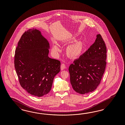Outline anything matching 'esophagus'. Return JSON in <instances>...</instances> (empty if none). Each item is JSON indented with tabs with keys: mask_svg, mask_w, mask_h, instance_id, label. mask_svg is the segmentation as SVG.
I'll return each instance as SVG.
<instances>
[{
	"mask_svg": "<svg viewBox=\"0 0 125 125\" xmlns=\"http://www.w3.org/2000/svg\"><path fill=\"white\" fill-rule=\"evenodd\" d=\"M61 70L62 71L63 70H64L66 68V66H65V64H64V63H63L61 65Z\"/></svg>",
	"mask_w": 125,
	"mask_h": 125,
	"instance_id": "obj_1",
	"label": "esophagus"
}]
</instances>
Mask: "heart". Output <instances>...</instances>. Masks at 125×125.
Listing matches in <instances>:
<instances>
[{
  "mask_svg": "<svg viewBox=\"0 0 125 125\" xmlns=\"http://www.w3.org/2000/svg\"><path fill=\"white\" fill-rule=\"evenodd\" d=\"M83 47L80 42H76L69 46L67 49V53L72 57H77L80 56L83 52ZM52 51L56 54L60 52L61 49L57 44H54L52 46Z\"/></svg>",
  "mask_w": 125,
  "mask_h": 125,
  "instance_id": "obj_1",
  "label": "heart"
}]
</instances>
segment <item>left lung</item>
<instances>
[{
    "label": "left lung",
    "mask_w": 125,
    "mask_h": 125,
    "mask_svg": "<svg viewBox=\"0 0 125 125\" xmlns=\"http://www.w3.org/2000/svg\"><path fill=\"white\" fill-rule=\"evenodd\" d=\"M106 47L100 34L94 42L69 68L73 89L80 94L94 91L100 84L106 64Z\"/></svg>",
    "instance_id": "1"
}]
</instances>
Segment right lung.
I'll use <instances>...</instances> for the list:
<instances>
[{"mask_svg":"<svg viewBox=\"0 0 125 125\" xmlns=\"http://www.w3.org/2000/svg\"><path fill=\"white\" fill-rule=\"evenodd\" d=\"M49 44L36 29L26 31L15 49L14 64L21 86L31 94L42 97L51 90L61 62L48 56Z\"/></svg>","mask_w":125,"mask_h":125,"instance_id":"obj_1","label":"right lung"}]
</instances>
